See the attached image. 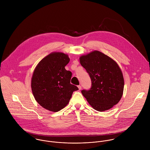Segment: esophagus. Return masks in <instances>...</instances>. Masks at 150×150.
Instances as JSON below:
<instances>
[{
	"label": "esophagus",
	"mask_w": 150,
	"mask_h": 150,
	"mask_svg": "<svg viewBox=\"0 0 150 150\" xmlns=\"http://www.w3.org/2000/svg\"><path fill=\"white\" fill-rule=\"evenodd\" d=\"M78 88H79V90H81V86H78Z\"/></svg>",
	"instance_id": "obj_1"
}]
</instances>
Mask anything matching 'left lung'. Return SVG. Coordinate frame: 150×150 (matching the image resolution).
<instances>
[{"label": "left lung", "mask_w": 150, "mask_h": 150, "mask_svg": "<svg viewBox=\"0 0 150 150\" xmlns=\"http://www.w3.org/2000/svg\"><path fill=\"white\" fill-rule=\"evenodd\" d=\"M80 62L92 82L90 89L81 91L89 104L99 111H106L117 105L124 87L123 74L117 62L99 51L81 56Z\"/></svg>", "instance_id": "left-lung-1"}]
</instances>
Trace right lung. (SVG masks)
<instances>
[{"label":"right lung","instance_id":"obj_1","mask_svg":"<svg viewBox=\"0 0 150 150\" xmlns=\"http://www.w3.org/2000/svg\"><path fill=\"white\" fill-rule=\"evenodd\" d=\"M70 61L68 55L54 52L42 59L32 77L31 88L37 102L53 112L64 108L77 86L70 84L72 73L64 68Z\"/></svg>","mask_w":150,"mask_h":150}]
</instances>
